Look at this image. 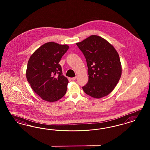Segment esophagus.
Here are the masks:
<instances>
[{"instance_id": "1", "label": "esophagus", "mask_w": 150, "mask_h": 150, "mask_svg": "<svg viewBox=\"0 0 150 150\" xmlns=\"http://www.w3.org/2000/svg\"><path fill=\"white\" fill-rule=\"evenodd\" d=\"M76 79H77V76H75V77H72V78H71V80H73V81H74V80H75Z\"/></svg>"}]
</instances>
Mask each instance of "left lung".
Segmentation results:
<instances>
[{
    "label": "left lung",
    "instance_id": "1",
    "mask_svg": "<svg viewBox=\"0 0 150 150\" xmlns=\"http://www.w3.org/2000/svg\"><path fill=\"white\" fill-rule=\"evenodd\" d=\"M84 55L88 81L82 87L87 95L96 98L108 95L118 83L122 68L118 52L103 38L91 35L76 43Z\"/></svg>",
    "mask_w": 150,
    "mask_h": 150
}]
</instances>
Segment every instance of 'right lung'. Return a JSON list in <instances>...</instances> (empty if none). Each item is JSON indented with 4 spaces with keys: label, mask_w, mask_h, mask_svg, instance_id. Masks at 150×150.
<instances>
[{
    "label": "right lung",
    "mask_w": 150,
    "mask_h": 150,
    "mask_svg": "<svg viewBox=\"0 0 150 150\" xmlns=\"http://www.w3.org/2000/svg\"><path fill=\"white\" fill-rule=\"evenodd\" d=\"M69 48L67 45L50 42L40 47L28 60L27 81L35 92L45 101L58 100L67 92L68 80L62 75L59 63Z\"/></svg>",
    "instance_id": "right-lung-1"
}]
</instances>
